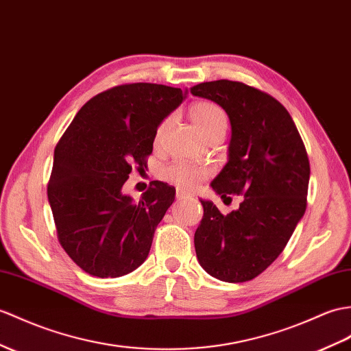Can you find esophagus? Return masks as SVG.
<instances>
[{"instance_id": "esophagus-1", "label": "esophagus", "mask_w": 351, "mask_h": 351, "mask_svg": "<svg viewBox=\"0 0 351 351\" xmlns=\"http://www.w3.org/2000/svg\"><path fill=\"white\" fill-rule=\"evenodd\" d=\"M189 193H186L185 190H181V189H178L176 190V199L178 200H182V199H185V197H189Z\"/></svg>"}]
</instances>
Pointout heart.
<instances>
[{
    "label": "heart",
    "mask_w": 351,
    "mask_h": 351,
    "mask_svg": "<svg viewBox=\"0 0 351 351\" xmlns=\"http://www.w3.org/2000/svg\"><path fill=\"white\" fill-rule=\"evenodd\" d=\"M190 117L194 122V125L199 128V132L205 137L215 132H226L227 128L226 113L215 103L199 101L193 104L190 109ZM167 124H169V119L161 122L160 127L157 128L156 141H160L162 133L166 132ZM208 175H209L208 169L190 165V162H184V161L170 162V165H167L166 167H162L160 170V178L162 181L173 184L176 186H181V189H185V190L197 186L203 179L208 178Z\"/></svg>",
    "instance_id": "1"
}]
</instances>
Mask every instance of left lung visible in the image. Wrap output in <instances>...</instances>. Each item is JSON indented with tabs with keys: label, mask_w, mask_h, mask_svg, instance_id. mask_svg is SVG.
<instances>
[{
	"label": "left lung",
	"mask_w": 351,
	"mask_h": 351,
	"mask_svg": "<svg viewBox=\"0 0 351 351\" xmlns=\"http://www.w3.org/2000/svg\"><path fill=\"white\" fill-rule=\"evenodd\" d=\"M191 94L221 106L232 127L227 162L210 186L221 197L243 194L227 215L200 199L195 256L214 278L245 282L275 262L305 214V146L287 109L263 91L223 79L195 85Z\"/></svg>",
	"instance_id": "1"
}]
</instances>
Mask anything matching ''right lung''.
<instances>
[{"label": "right lung", "mask_w": 351, "mask_h": 351, "mask_svg": "<svg viewBox=\"0 0 351 351\" xmlns=\"http://www.w3.org/2000/svg\"><path fill=\"white\" fill-rule=\"evenodd\" d=\"M186 94L157 84L108 89L82 106L56 145L49 205L61 247L86 274L118 278L148 257L175 189L154 181L134 202L122 186Z\"/></svg>", "instance_id": "right-lung-1"}]
</instances>
